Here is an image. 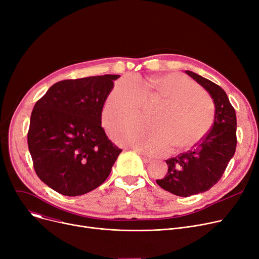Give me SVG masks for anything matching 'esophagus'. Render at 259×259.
Wrapping results in <instances>:
<instances>
[{
    "instance_id": "1",
    "label": "esophagus",
    "mask_w": 259,
    "mask_h": 259,
    "mask_svg": "<svg viewBox=\"0 0 259 259\" xmlns=\"http://www.w3.org/2000/svg\"><path fill=\"white\" fill-rule=\"evenodd\" d=\"M140 154V156L142 157V159L144 160V162H150L151 161V158L150 157H148V156H146V155H144V154H142V153H139Z\"/></svg>"
}]
</instances>
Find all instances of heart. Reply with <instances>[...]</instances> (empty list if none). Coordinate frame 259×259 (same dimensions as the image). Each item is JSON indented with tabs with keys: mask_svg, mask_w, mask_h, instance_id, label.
I'll use <instances>...</instances> for the list:
<instances>
[{
	"mask_svg": "<svg viewBox=\"0 0 259 259\" xmlns=\"http://www.w3.org/2000/svg\"><path fill=\"white\" fill-rule=\"evenodd\" d=\"M164 101L148 118L149 124L130 121L113 131L114 140L140 152L157 155L170 144L174 148L193 145L208 130L213 106L210 99L189 78L169 74L141 80L119 79L109 92L102 109L107 129L138 116L145 101Z\"/></svg>",
	"mask_w": 259,
	"mask_h": 259,
	"instance_id": "b5f03b06",
	"label": "heart"
}]
</instances>
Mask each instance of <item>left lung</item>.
Here are the masks:
<instances>
[{
  "instance_id": "obj_1",
  "label": "left lung",
  "mask_w": 259,
  "mask_h": 259,
  "mask_svg": "<svg viewBox=\"0 0 259 259\" xmlns=\"http://www.w3.org/2000/svg\"><path fill=\"white\" fill-rule=\"evenodd\" d=\"M205 88L215 106L214 124L191 150L166 160L168 173L157 185L170 193L188 197L208 191L219 182L236 149V113L225 90L208 78L186 70Z\"/></svg>"
}]
</instances>
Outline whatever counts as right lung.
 I'll return each mask as SVG.
<instances>
[{"mask_svg": "<svg viewBox=\"0 0 259 259\" xmlns=\"http://www.w3.org/2000/svg\"><path fill=\"white\" fill-rule=\"evenodd\" d=\"M118 77L61 80L35 103L29 152L39 180L60 194L83 195L101 186L121 152L102 127L103 105Z\"/></svg>", "mask_w": 259, "mask_h": 259, "instance_id": "add662e5", "label": "right lung"}]
</instances>
